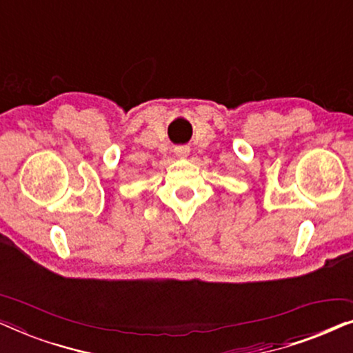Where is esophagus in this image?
Wrapping results in <instances>:
<instances>
[{
	"mask_svg": "<svg viewBox=\"0 0 353 353\" xmlns=\"http://www.w3.org/2000/svg\"><path fill=\"white\" fill-rule=\"evenodd\" d=\"M175 154L178 157H186L188 154H190V148H188V146H176Z\"/></svg>",
	"mask_w": 353,
	"mask_h": 353,
	"instance_id": "esophagus-1",
	"label": "esophagus"
}]
</instances>
